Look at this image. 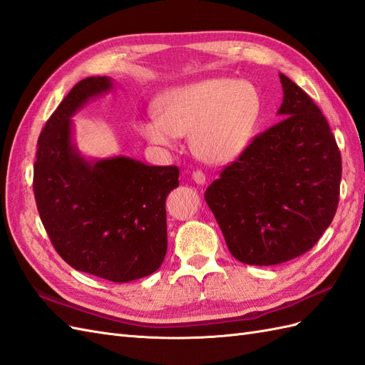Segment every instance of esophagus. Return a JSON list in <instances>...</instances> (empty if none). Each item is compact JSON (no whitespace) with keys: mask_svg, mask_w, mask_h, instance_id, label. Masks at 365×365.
<instances>
[{"mask_svg":"<svg viewBox=\"0 0 365 365\" xmlns=\"http://www.w3.org/2000/svg\"><path fill=\"white\" fill-rule=\"evenodd\" d=\"M192 180L197 182V184H200V185H202V184H206V175H204L202 172H200V170H195L193 173H192Z\"/></svg>","mask_w":365,"mask_h":365,"instance_id":"1","label":"esophagus"}]
</instances>
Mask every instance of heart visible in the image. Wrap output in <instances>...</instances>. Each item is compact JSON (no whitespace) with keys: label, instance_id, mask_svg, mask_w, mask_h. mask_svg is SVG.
Returning <instances> with one entry per match:
<instances>
[{"label":"heart","instance_id":"1","mask_svg":"<svg viewBox=\"0 0 365 365\" xmlns=\"http://www.w3.org/2000/svg\"><path fill=\"white\" fill-rule=\"evenodd\" d=\"M156 115L138 122L139 135L161 150H173L190 135L204 163L227 164L251 144L262 114V97L246 80L207 78L159 96Z\"/></svg>","mask_w":365,"mask_h":365}]
</instances>
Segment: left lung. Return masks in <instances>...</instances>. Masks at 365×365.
<instances>
[{
	"mask_svg": "<svg viewBox=\"0 0 365 365\" xmlns=\"http://www.w3.org/2000/svg\"><path fill=\"white\" fill-rule=\"evenodd\" d=\"M280 76L283 120L257 136L204 198L238 262L271 266L305 254L339 202L341 153L309 96Z\"/></svg>",
	"mask_w": 365,
	"mask_h": 365,
	"instance_id": "8db88e82",
	"label": "left lung"
}]
</instances>
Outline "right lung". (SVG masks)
Masks as SVG:
<instances>
[{
	"mask_svg": "<svg viewBox=\"0 0 365 365\" xmlns=\"http://www.w3.org/2000/svg\"><path fill=\"white\" fill-rule=\"evenodd\" d=\"M110 77H86L44 125L34 164V193L56 251L74 269L115 283L153 274L167 252L165 198L180 185L178 167L128 156L86 158L71 118L113 90Z\"/></svg>",
	"mask_w": 365,
	"mask_h": 365,
	"instance_id": "obj_1",
	"label": "right lung"
}]
</instances>
